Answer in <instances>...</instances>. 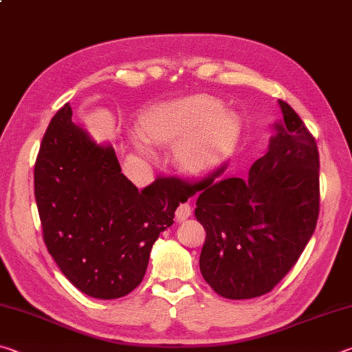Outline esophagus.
I'll list each match as a JSON object with an SVG mask.
<instances>
[{
    "label": "esophagus",
    "instance_id": "esophagus-1",
    "mask_svg": "<svg viewBox=\"0 0 352 352\" xmlns=\"http://www.w3.org/2000/svg\"><path fill=\"white\" fill-rule=\"evenodd\" d=\"M190 216V205L189 204H180L175 211V219L177 222H183Z\"/></svg>",
    "mask_w": 352,
    "mask_h": 352
}]
</instances>
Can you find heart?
<instances>
[{
    "instance_id": "1",
    "label": "heart",
    "mask_w": 352,
    "mask_h": 352,
    "mask_svg": "<svg viewBox=\"0 0 352 352\" xmlns=\"http://www.w3.org/2000/svg\"><path fill=\"white\" fill-rule=\"evenodd\" d=\"M136 147L148 152V141L175 140V158L189 169L212 168L234 144L239 126L210 98H186L152 109L141 119Z\"/></svg>"
}]
</instances>
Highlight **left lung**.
Segmentation results:
<instances>
[{
	"mask_svg": "<svg viewBox=\"0 0 352 352\" xmlns=\"http://www.w3.org/2000/svg\"><path fill=\"white\" fill-rule=\"evenodd\" d=\"M284 121L269 152L245 178H219L225 168L197 182H183L186 194H199L195 217L206 239L200 272L220 296H262L287 275L317 226L320 212V157L317 142L292 107L279 100Z\"/></svg>",
	"mask_w": 352,
	"mask_h": 352,
	"instance_id": "left-lung-1",
	"label": "left lung"
}]
</instances>
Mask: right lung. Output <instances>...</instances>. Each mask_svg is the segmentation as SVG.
<instances>
[{"instance_id": "add662e5", "label": "right lung", "mask_w": 352, "mask_h": 352, "mask_svg": "<svg viewBox=\"0 0 352 352\" xmlns=\"http://www.w3.org/2000/svg\"><path fill=\"white\" fill-rule=\"evenodd\" d=\"M65 104L51 119L34 168L43 241L74 287L115 300L138 287L162 231L186 190L172 177L144 189L121 174L111 146H98Z\"/></svg>"}]
</instances>
